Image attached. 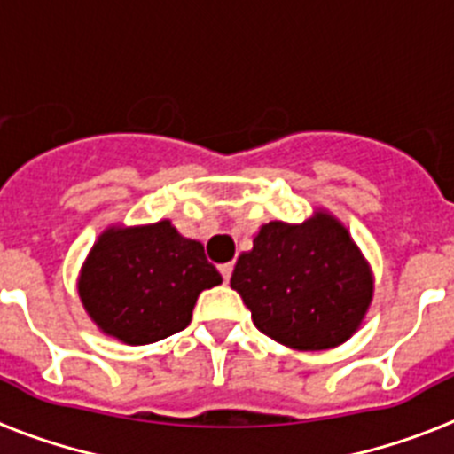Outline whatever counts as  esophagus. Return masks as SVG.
Listing matches in <instances>:
<instances>
[{
	"mask_svg": "<svg viewBox=\"0 0 454 454\" xmlns=\"http://www.w3.org/2000/svg\"><path fill=\"white\" fill-rule=\"evenodd\" d=\"M231 270H234V263H231V262H227V263H220V275H223V279H224V282H230Z\"/></svg>",
	"mask_w": 454,
	"mask_h": 454,
	"instance_id": "esophagus-1",
	"label": "esophagus"
}]
</instances>
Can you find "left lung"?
Masks as SVG:
<instances>
[{"mask_svg": "<svg viewBox=\"0 0 454 454\" xmlns=\"http://www.w3.org/2000/svg\"><path fill=\"white\" fill-rule=\"evenodd\" d=\"M231 288L256 330L293 350H330L366 318L375 293L371 263L327 208L304 223L270 220L240 252Z\"/></svg>", "mask_w": 454, "mask_h": 454, "instance_id": "obj_1", "label": "left lung"}]
</instances>
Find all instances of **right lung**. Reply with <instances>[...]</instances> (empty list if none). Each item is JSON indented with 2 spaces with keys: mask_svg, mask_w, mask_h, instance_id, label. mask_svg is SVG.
Wrapping results in <instances>:
<instances>
[{
  "mask_svg": "<svg viewBox=\"0 0 454 454\" xmlns=\"http://www.w3.org/2000/svg\"><path fill=\"white\" fill-rule=\"evenodd\" d=\"M223 284L200 240L170 220L108 224L88 252L77 291L102 334L127 346H147L182 332L204 288Z\"/></svg>",
  "mask_w": 454,
  "mask_h": 454,
  "instance_id": "obj_1",
  "label": "right lung"
}]
</instances>
